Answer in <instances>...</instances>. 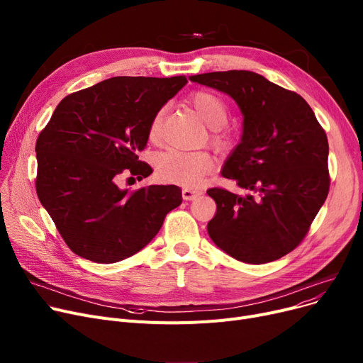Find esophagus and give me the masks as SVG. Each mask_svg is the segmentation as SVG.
Here are the masks:
<instances>
[{"label":"esophagus","instance_id":"34e87169","mask_svg":"<svg viewBox=\"0 0 363 363\" xmlns=\"http://www.w3.org/2000/svg\"><path fill=\"white\" fill-rule=\"evenodd\" d=\"M199 196H201V191H199V189H193V188H184L182 189V197L184 200H194L197 199Z\"/></svg>","mask_w":363,"mask_h":363}]
</instances>
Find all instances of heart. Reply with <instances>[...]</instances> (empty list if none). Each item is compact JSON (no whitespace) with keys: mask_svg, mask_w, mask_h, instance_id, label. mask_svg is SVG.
Segmentation results:
<instances>
[{"mask_svg":"<svg viewBox=\"0 0 363 363\" xmlns=\"http://www.w3.org/2000/svg\"><path fill=\"white\" fill-rule=\"evenodd\" d=\"M189 103L211 128L208 140L216 148L230 150L235 145V137L223 128L230 118V111L223 99L212 91L199 89L189 94ZM164 113L166 108L162 107L151 118L148 125V138L151 141H157L160 137ZM155 163L157 174L163 181L184 186L199 185L215 167V160L207 151H184L178 148L162 151Z\"/></svg>","mask_w":363,"mask_h":363,"instance_id":"heart-1","label":"heart"}]
</instances>
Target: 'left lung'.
Here are the masks:
<instances>
[{"instance_id":"1","label":"left lung","mask_w":363,"mask_h":363,"mask_svg":"<svg viewBox=\"0 0 363 363\" xmlns=\"http://www.w3.org/2000/svg\"><path fill=\"white\" fill-rule=\"evenodd\" d=\"M189 79L231 95L244 114L241 143L222 177L247 194L207 189L216 201L208 235L245 263L289 255L308 235L330 191L325 130L301 95L255 72H212Z\"/></svg>"}]
</instances>
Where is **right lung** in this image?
Returning <instances> with one entry per match:
<instances>
[{"instance_id":"1","label":"right lung","mask_w":363,"mask_h":363,"mask_svg":"<svg viewBox=\"0 0 363 363\" xmlns=\"http://www.w3.org/2000/svg\"><path fill=\"white\" fill-rule=\"evenodd\" d=\"M186 78L118 76L76 91L55 107L40 132L36 194L69 249L97 263L140 252L166 215L182 203L177 185L121 189L122 175L152 174L138 160L155 113Z\"/></svg>"}]
</instances>
